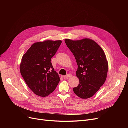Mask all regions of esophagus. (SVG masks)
I'll list each match as a JSON object with an SVG mask.
<instances>
[{"label":"esophagus","mask_w":128,"mask_h":128,"mask_svg":"<svg viewBox=\"0 0 128 128\" xmlns=\"http://www.w3.org/2000/svg\"><path fill=\"white\" fill-rule=\"evenodd\" d=\"M64 78H66L68 77H72V75L70 74H67L66 75H63L62 76Z\"/></svg>","instance_id":"1"}]
</instances>
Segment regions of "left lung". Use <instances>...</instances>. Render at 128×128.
<instances>
[{"mask_svg":"<svg viewBox=\"0 0 128 128\" xmlns=\"http://www.w3.org/2000/svg\"><path fill=\"white\" fill-rule=\"evenodd\" d=\"M65 42L78 65L76 74L79 84L73 91L82 98H91L106 79L108 64L105 54L101 47L89 38L78 40L65 39Z\"/></svg>","mask_w":128,"mask_h":128,"instance_id":"1","label":"left lung"}]
</instances>
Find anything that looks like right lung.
I'll use <instances>...</instances> for the list:
<instances>
[{
	"label": "right lung",
	"instance_id": "add662e5",
	"mask_svg": "<svg viewBox=\"0 0 128 128\" xmlns=\"http://www.w3.org/2000/svg\"><path fill=\"white\" fill-rule=\"evenodd\" d=\"M61 43V40H51L35 42L22 56L20 72L27 85L37 96H48L59 83V76L51 60Z\"/></svg>",
	"mask_w": 128,
	"mask_h": 128
}]
</instances>
